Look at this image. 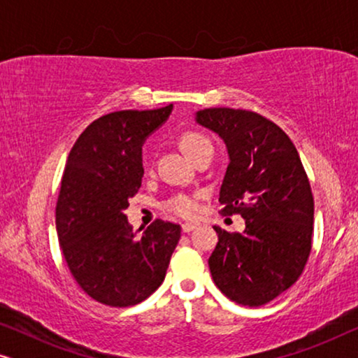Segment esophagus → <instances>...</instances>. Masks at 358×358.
<instances>
[{"mask_svg": "<svg viewBox=\"0 0 358 358\" xmlns=\"http://www.w3.org/2000/svg\"><path fill=\"white\" fill-rule=\"evenodd\" d=\"M199 224L197 223H184L182 224V233H190V231H194L195 228H197Z\"/></svg>", "mask_w": 358, "mask_h": 358, "instance_id": "obj_1", "label": "esophagus"}]
</instances>
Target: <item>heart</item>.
<instances>
[{
	"label": "heart",
	"instance_id": "heart-1",
	"mask_svg": "<svg viewBox=\"0 0 358 358\" xmlns=\"http://www.w3.org/2000/svg\"><path fill=\"white\" fill-rule=\"evenodd\" d=\"M179 148L182 150V153L187 156L189 159L197 158L200 153H203L205 150L213 148L208 138H205L203 135L197 134V131H184L179 135L178 138ZM164 208L168 212L179 215L184 218H192L200 212V203H199V195H190V194H178L173 195L169 200L164 202Z\"/></svg>",
	"mask_w": 358,
	"mask_h": 358
}]
</instances>
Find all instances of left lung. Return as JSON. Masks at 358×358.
<instances>
[{
	"label": "left lung",
	"mask_w": 358,
	"mask_h": 358,
	"mask_svg": "<svg viewBox=\"0 0 358 358\" xmlns=\"http://www.w3.org/2000/svg\"><path fill=\"white\" fill-rule=\"evenodd\" d=\"M195 122L227 145L222 213H239L246 222L243 233L213 227L218 234L208 259L213 282L239 305H266L298 280L310 256L315 220L310 180L295 145L266 117L213 107L195 112Z\"/></svg>",
	"instance_id": "8db88e82"
}]
</instances>
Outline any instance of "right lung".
Here are the masks:
<instances>
[{
	"label": "right lung",
	"instance_id": "right-lung-1",
	"mask_svg": "<svg viewBox=\"0 0 358 358\" xmlns=\"http://www.w3.org/2000/svg\"><path fill=\"white\" fill-rule=\"evenodd\" d=\"M173 104L102 115L68 155L57 203V233L70 272L83 290L107 306L146 300L166 277L180 227L156 220L134 231L124 213L143 178V143Z\"/></svg>",
	"mask_w": 358,
	"mask_h": 358
}]
</instances>
